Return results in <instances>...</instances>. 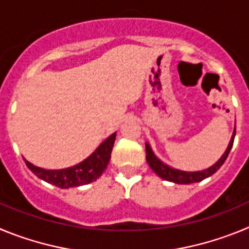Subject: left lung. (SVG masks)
I'll list each match as a JSON object with an SVG mask.
<instances>
[{
	"label": "left lung",
	"instance_id": "8db88e82",
	"mask_svg": "<svg viewBox=\"0 0 249 249\" xmlns=\"http://www.w3.org/2000/svg\"><path fill=\"white\" fill-rule=\"evenodd\" d=\"M234 136H236V129L233 132V136L231 138V142L228 144L227 149L224 152V155L219 158V160L215 164H213L210 168L204 169V171H198V172H183V171H178V169L172 168V167L164 164L162 160H158L155 156V153L152 152L151 147L148 143H146V160L148 162L149 167L153 169V172L158 176V177L163 178L166 181L175 182L178 184H190L195 183V182L203 181L204 178L210 177L213 173H215L221 168L222 164L224 163V160H227L228 155H230L231 148L233 146V141H234Z\"/></svg>",
	"mask_w": 249,
	"mask_h": 249
}]
</instances>
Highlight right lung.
Returning <instances> with one entry per match:
<instances>
[{"label":"right lung","mask_w":249,"mask_h":249,"mask_svg":"<svg viewBox=\"0 0 249 249\" xmlns=\"http://www.w3.org/2000/svg\"><path fill=\"white\" fill-rule=\"evenodd\" d=\"M114 140H116V133L109 136L89 158H86L83 162L70 168L51 171V169H43L34 166L26 160L25 162L37 177L59 188L83 186V184H89L96 181L107 168V164L111 160Z\"/></svg>","instance_id":"add662e5"}]
</instances>
